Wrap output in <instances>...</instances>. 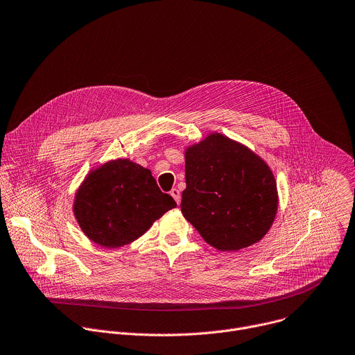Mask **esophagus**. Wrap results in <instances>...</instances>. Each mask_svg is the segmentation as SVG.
I'll return each instance as SVG.
<instances>
[{
	"mask_svg": "<svg viewBox=\"0 0 355 355\" xmlns=\"http://www.w3.org/2000/svg\"><path fill=\"white\" fill-rule=\"evenodd\" d=\"M170 195L174 198V200H175L177 203H180V200H181V192H180V189L173 188V189L170 191Z\"/></svg>",
	"mask_w": 355,
	"mask_h": 355,
	"instance_id": "34e87169",
	"label": "esophagus"
}]
</instances>
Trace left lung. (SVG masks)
<instances>
[{
  "label": "left lung",
  "instance_id": "8db88e82",
  "mask_svg": "<svg viewBox=\"0 0 355 355\" xmlns=\"http://www.w3.org/2000/svg\"><path fill=\"white\" fill-rule=\"evenodd\" d=\"M181 211L214 250L237 252L259 243L277 207L276 178L248 146L220 132L185 148Z\"/></svg>",
  "mask_w": 355,
  "mask_h": 355
}]
</instances>
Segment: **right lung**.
I'll use <instances>...</instances> for the list:
<instances>
[{
    "label": "right lung",
    "mask_w": 355,
    "mask_h": 355,
    "mask_svg": "<svg viewBox=\"0 0 355 355\" xmlns=\"http://www.w3.org/2000/svg\"><path fill=\"white\" fill-rule=\"evenodd\" d=\"M175 206V200L160 191L149 168L118 157L86 174L75 192L72 211L92 243L114 250L142 237Z\"/></svg>",
    "instance_id": "1"
}]
</instances>
